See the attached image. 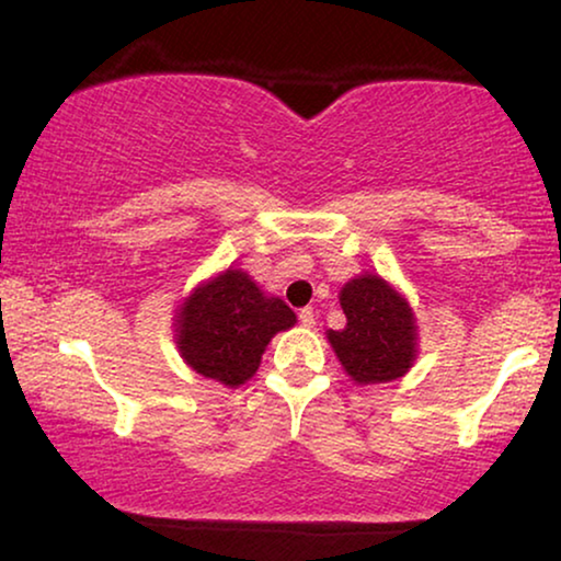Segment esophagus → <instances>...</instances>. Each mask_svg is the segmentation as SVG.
<instances>
[{"mask_svg": "<svg viewBox=\"0 0 561 561\" xmlns=\"http://www.w3.org/2000/svg\"><path fill=\"white\" fill-rule=\"evenodd\" d=\"M298 321L304 323V327L311 329L313 323H316V313H313V308H300V313H298Z\"/></svg>", "mask_w": 561, "mask_h": 561, "instance_id": "1", "label": "esophagus"}]
</instances>
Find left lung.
Listing matches in <instances>:
<instances>
[{
  "label": "left lung",
  "instance_id": "left-lung-1",
  "mask_svg": "<svg viewBox=\"0 0 561 561\" xmlns=\"http://www.w3.org/2000/svg\"><path fill=\"white\" fill-rule=\"evenodd\" d=\"M346 327L329 331L341 367L356 385H381L408 375L417 356L415 313L379 275L364 273L339 294Z\"/></svg>",
  "mask_w": 561,
  "mask_h": 561
}]
</instances>
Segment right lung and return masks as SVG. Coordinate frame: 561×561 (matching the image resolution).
I'll return each instance as SVG.
<instances>
[{"label":"right lung","mask_w":561,"mask_h":561,"mask_svg":"<svg viewBox=\"0 0 561 561\" xmlns=\"http://www.w3.org/2000/svg\"><path fill=\"white\" fill-rule=\"evenodd\" d=\"M296 323L280 298L265 296L248 273L215 275L192 290L176 313V346L197 375L240 387L261 367L265 346Z\"/></svg>","instance_id":"right-lung-1"}]
</instances>
